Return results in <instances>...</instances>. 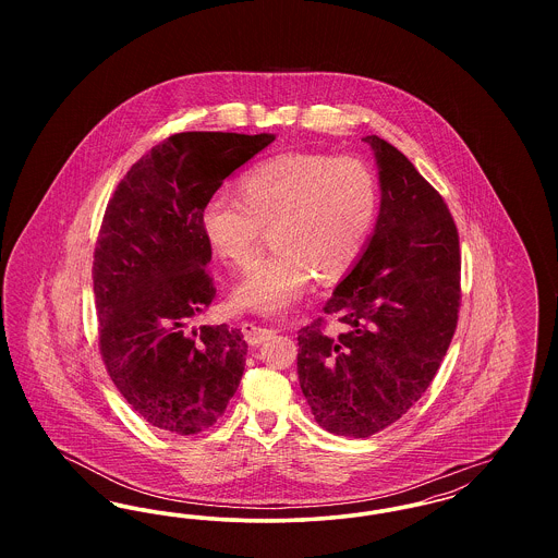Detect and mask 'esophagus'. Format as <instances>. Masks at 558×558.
<instances>
[{
	"mask_svg": "<svg viewBox=\"0 0 558 558\" xmlns=\"http://www.w3.org/2000/svg\"><path fill=\"white\" fill-rule=\"evenodd\" d=\"M242 335H244V339H246L251 345H262V343H266V341H269V339L276 335V330H274V328H267V326H259V324H255V322H244V324H242Z\"/></svg>",
	"mask_w": 558,
	"mask_h": 558,
	"instance_id": "obj_1",
	"label": "esophagus"
}]
</instances>
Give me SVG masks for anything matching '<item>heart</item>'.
Returning <instances> with one entry per match:
<instances>
[{
  "instance_id": "heart-1",
  "label": "heart",
  "mask_w": 558,
  "mask_h": 558,
  "mask_svg": "<svg viewBox=\"0 0 558 558\" xmlns=\"http://www.w3.org/2000/svg\"><path fill=\"white\" fill-rule=\"evenodd\" d=\"M378 213L371 167L353 157L287 153L240 178V196L215 192L198 223L215 257L242 266L269 228L274 253L253 262L234 289L244 310L282 314L314 276L332 282L360 259Z\"/></svg>"
}]
</instances>
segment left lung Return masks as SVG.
I'll use <instances>...</instances> for the list:
<instances>
[{
  "label": "left lung",
  "mask_w": 558,
  "mask_h": 558,
  "mask_svg": "<svg viewBox=\"0 0 558 558\" xmlns=\"http://www.w3.org/2000/svg\"><path fill=\"white\" fill-rule=\"evenodd\" d=\"M378 165L380 211L360 262L324 314L299 330L301 391L322 428L364 439L425 393L456 332L460 242L448 205L396 146L366 135Z\"/></svg>",
  "instance_id": "obj_1"
}]
</instances>
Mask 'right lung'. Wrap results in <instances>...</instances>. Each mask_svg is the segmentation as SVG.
Here are the masks:
<instances>
[{
	"label": "right lung",
	"instance_id": "right-lung-1",
	"mask_svg": "<svg viewBox=\"0 0 558 558\" xmlns=\"http://www.w3.org/2000/svg\"><path fill=\"white\" fill-rule=\"evenodd\" d=\"M271 133L184 132L133 162L108 201L94 251L98 343L133 410L175 435L209 428L236 393L246 341L194 326L215 299L198 215Z\"/></svg>",
	"mask_w": 558,
	"mask_h": 558
}]
</instances>
